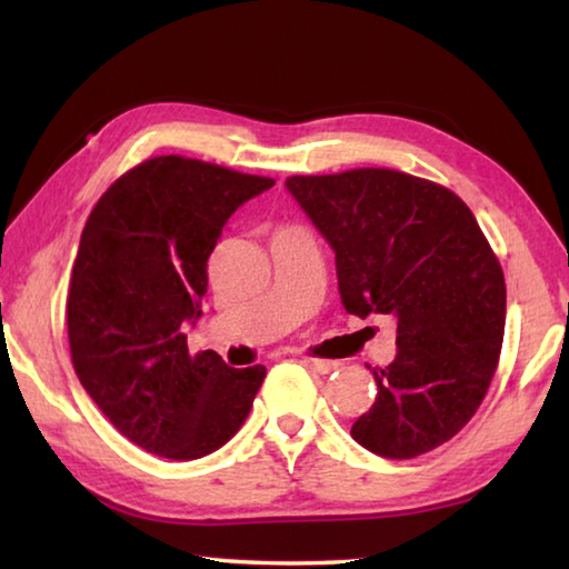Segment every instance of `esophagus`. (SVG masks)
<instances>
[{
  "instance_id": "obj_1",
  "label": "esophagus",
  "mask_w": 569,
  "mask_h": 569,
  "mask_svg": "<svg viewBox=\"0 0 569 569\" xmlns=\"http://www.w3.org/2000/svg\"><path fill=\"white\" fill-rule=\"evenodd\" d=\"M306 369H311L316 373H331L339 369V361H326V359H303Z\"/></svg>"
}]
</instances>
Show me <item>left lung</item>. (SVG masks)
I'll return each mask as SVG.
<instances>
[{
  "instance_id": "obj_1",
  "label": "left lung",
  "mask_w": 569,
  "mask_h": 569,
  "mask_svg": "<svg viewBox=\"0 0 569 569\" xmlns=\"http://www.w3.org/2000/svg\"><path fill=\"white\" fill-rule=\"evenodd\" d=\"M286 188L336 250L346 311L397 321V359L369 366L377 401L351 437L389 459L441 447L487 397L505 339V273L475 213L389 168L291 176Z\"/></svg>"
}]
</instances>
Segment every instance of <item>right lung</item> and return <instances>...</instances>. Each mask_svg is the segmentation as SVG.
<instances>
[{
    "label": "right lung",
    "instance_id": "add662e5",
    "mask_svg": "<svg viewBox=\"0 0 569 569\" xmlns=\"http://www.w3.org/2000/svg\"><path fill=\"white\" fill-rule=\"evenodd\" d=\"M273 182L160 156L114 180L84 223L67 293L72 366L112 427L150 455L206 457L253 407L266 366L192 356L182 331L200 316L226 220Z\"/></svg>",
    "mask_w": 569,
    "mask_h": 569
}]
</instances>
